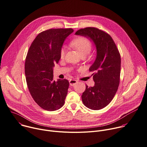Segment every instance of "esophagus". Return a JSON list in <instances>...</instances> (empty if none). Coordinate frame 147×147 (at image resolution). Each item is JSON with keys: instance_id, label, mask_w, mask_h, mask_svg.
I'll return each mask as SVG.
<instances>
[{"instance_id": "obj_1", "label": "esophagus", "mask_w": 147, "mask_h": 147, "mask_svg": "<svg viewBox=\"0 0 147 147\" xmlns=\"http://www.w3.org/2000/svg\"><path fill=\"white\" fill-rule=\"evenodd\" d=\"M77 82V81H76L75 80H72L71 79L69 81V83H70V86H74Z\"/></svg>"}]
</instances>
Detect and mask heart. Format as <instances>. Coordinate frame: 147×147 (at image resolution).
Listing matches in <instances>:
<instances>
[{
  "mask_svg": "<svg viewBox=\"0 0 147 147\" xmlns=\"http://www.w3.org/2000/svg\"><path fill=\"white\" fill-rule=\"evenodd\" d=\"M70 45L78 51L81 56H86L90 51L92 45L89 40L82 37H78L73 40ZM66 52L65 48H62L61 51V57L63 58Z\"/></svg>",
  "mask_w": 147,
  "mask_h": 147,
  "instance_id": "b5f03b06",
  "label": "heart"
}]
</instances>
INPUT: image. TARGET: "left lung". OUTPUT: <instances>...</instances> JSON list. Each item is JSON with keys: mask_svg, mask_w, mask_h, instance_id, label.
<instances>
[{"mask_svg": "<svg viewBox=\"0 0 147 147\" xmlns=\"http://www.w3.org/2000/svg\"><path fill=\"white\" fill-rule=\"evenodd\" d=\"M75 34L89 38L96 47V59L89 67L90 71L94 72L92 74L94 85H86L81 97L88 109L100 110L111 102L118 88L121 73L119 51L111 37L97 28L81 29Z\"/></svg>", "mask_w": 147, "mask_h": 147, "instance_id": "obj_1", "label": "left lung"}]
</instances>
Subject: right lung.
<instances>
[{"label": "right lung", "mask_w": 147, "mask_h": 147, "mask_svg": "<svg viewBox=\"0 0 147 147\" xmlns=\"http://www.w3.org/2000/svg\"><path fill=\"white\" fill-rule=\"evenodd\" d=\"M73 32L71 28L42 32L29 49L25 65L26 80L33 99L44 110L55 111L65 103L69 82L66 79L54 80L53 69L61 59L64 41Z\"/></svg>", "instance_id": "obj_1"}]
</instances>
